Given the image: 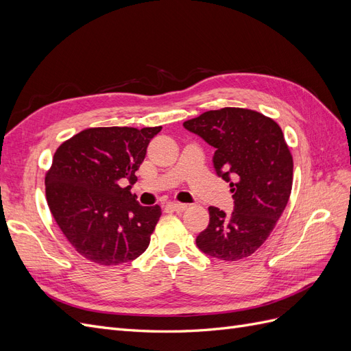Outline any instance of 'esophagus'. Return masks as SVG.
I'll use <instances>...</instances> for the list:
<instances>
[{
	"instance_id": "1",
	"label": "esophagus",
	"mask_w": 351,
	"mask_h": 351,
	"mask_svg": "<svg viewBox=\"0 0 351 351\" xmlns=\"http://www.w3.org/2000/svg\"><path fill=\"white\" fill-rule=\"evenodd\" d=\"M171 210H177V212H183L187 209V205L186 204H180V202H169V204L167 205Z\"/></svg>"
}]
</instances>
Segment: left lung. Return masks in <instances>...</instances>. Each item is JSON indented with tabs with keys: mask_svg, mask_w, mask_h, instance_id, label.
Listing matches in <instances>:
<instances>
[{
	"mask_svg": "<svg viewBox=\"0 0 351 351\" xmlns=\"http://www.w3.org/2000/svg\"><path fill=\"white\" fill-rule=\"evenodd\" d=\"M183 125L215 147V171L234 193L230 215L209 206V224L197 236V247L221 261L247 258L268 239L291 193L293 156L281 127L258 111L230 107Z\"/></svg>",
	"mask_w": 351,
	"mask_h": 351,
	"instance_id": "1",
	"label": "left lung"
}]
</instances>
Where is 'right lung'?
I'll use <instances>...</instances> for the list:
<instances>
[{"label": "right lung", "mask_w": 351, "mask_h": 351, "mask_svg": "<svg viewBox=\"0 0 351 351\" xmlns=\"http://www.w3.org/2000/svg\"><path fill=\"white\" fill-rule=\"evenodd\" d=\"M162 127H93L61 143L45 176L57 226L83 258L111 267L147 249L161 208L132 195L147 145Z\"/></svg>", "instance_id": "1"}]
</instances>
